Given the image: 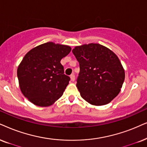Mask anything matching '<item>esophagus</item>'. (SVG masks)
<instances>
[{"label":"esophagus","instance_id":"34e87169","mask_svg":"<svg viewBox=\"0 0 147 147\" xmlns=\"http://www.w3.org/2000/svg\"><path fill=\"white\" fill-rule=\"evenodd\" d=\"M70 79H71L72 81H74L75 80V75H74V74H72V75H70Z\"/></svg>","mask_w":147,"mask_h":147}]
</instances>
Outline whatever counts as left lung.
<instances>
[{
	"instance_id": "8db88e82",
	"label": "left lung",
	"mask_w": 147,
	"mask_h": 147,
	"mask_svg": "<svg viewBox=\"0 0 147 147\" xmlns=\"http://www.w3.org/2000/svg\"><path fill=\"white\" fill-rule=\"evenodd\" d=\"M72 51L79 62L77 87L81 97L96 106L110 102L120 92L125 79L118 57L96 43L77 46Z\"/></svg>"
}]
</instances>
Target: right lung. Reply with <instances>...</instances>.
<instances>
[{"label":"right lung","instance_id":"1","mask_svg":"<svg viewBox=\"0 0 147 147\" xmlns=\"http://www.w3.org/2000/svg\"><path fill=\"white\" fill-rule=\"evenodd\" d=\"M70 51L69 46L49 42L26 54L17 74L20 90L31 102L49 107L62 96L70 78L60 61Z\"/></svg>","mask_w":147,"mask_h":147}]
</instances>
